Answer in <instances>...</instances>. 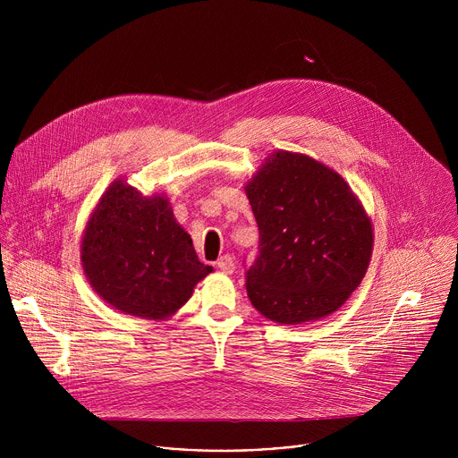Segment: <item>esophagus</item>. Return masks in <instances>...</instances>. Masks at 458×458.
<instances>
[{
	"instance_id": "1",
	"label": "esophagus",
	"mask_w": 458,
	"mask_h": 458,
	"mask_svg": "<svg viewBox=\"0 0 458 458\" xmlns=\"http://www.w3.org/2000/svg\"><path fill=\"white\" fill-rule=\"evenodd\" d=\"M216 267L221 270V272H225V274H232L233 270H235V263H233V257L232 255H223V257H219L217 259V263H216Z\"/></svg>"
}]
</instances>
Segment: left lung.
Returning a JSON list of instances; mask_svg holds the SVG:
<instances>
[{"mask_svg": "<svg viewBox=\"0 0 458 458\" xmlns=\"http://www.w3.org/2000/svg\"><path fill=\"white\" fill-rule=\"evenodd\" d=\"M259 255L246 272L257 311L279 324L339 310L366 276L373 230L348 182L326 165L274 152L248 181Z\"/></svg>", "mask_w": 458, "mask_h": 458, "instance_id": "obj_1", "label": "left lung"}]
</instances>
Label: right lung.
Wrapping results in <instances>:
<instances>
[{
    "mask_svg": "<svg viewBox=\"0 0 458 458\" xmlns=\"http://www.w3.org/2000/svg\"><path fill=\"white\" fill-rule=\"evenodd\" d=\"M81 263L94 292L112 308L141 318L174 315L212 267L203 265L190 235L163 195H145L114 181L90 214Z\"/></svg>",
    "mask_w": 458,
    "mask_h": 458,
    "instance_id": "right-lung-1",
    "label": "right lung"
}]
</instances>
